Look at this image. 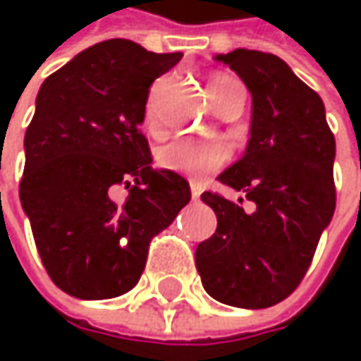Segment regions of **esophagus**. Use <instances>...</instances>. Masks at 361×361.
Here are the masks:
<instances>
[{
  "label": "esophagus",
  "instance_id": "esophagus-1",
  "mask_svg": "<svg viewBox=\"0 0 361 361\" xmlns=\"http://www.w3.org/2000/svg\"><path fill=\"white\" fill-rule=\"evenodd\" d=\"M190 192H192V198H194V200H198V198H200V194H202V188H200L198 183H190Z\"/></svg>",
  "mask_w": 361,
  "mask_h": 361
}]
</instances>
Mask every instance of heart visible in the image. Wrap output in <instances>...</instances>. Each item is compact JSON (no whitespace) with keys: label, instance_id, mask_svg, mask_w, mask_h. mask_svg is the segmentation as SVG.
Instances as JSON below:
<instances>
[{"label":"heart","instance_id":"heart-1","mask_svg":"<svg viewBox=\"0 0 361 361\" xmlns=\"http://www.w3.org/2000/svg\"><path fill=\"white\" fill-rule=\"evenodd\" d=\"M209 87V96L211 100L234 90V87H243V83L226 73H217L209 79L207 83ZM154 114L152 102L148 104L146 116L148 121ZM230 159L228 148L221 142H213V140H190V137H178L167 142L165 146L159 148L157 152V163L159 167L185 176L190 180H202L215 171H219Z\"/></svg>","mask_w":361,"mask_h":361}]
</instances>
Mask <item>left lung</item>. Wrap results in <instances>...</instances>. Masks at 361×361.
<instances>
[{
	"label": "left lung",
	"mask_w": 361,
	"mask_h": 361,
	"mask_svg": "<svg viewBox=\"0 0 361 361\" xmlns=\"http://www.w3.org/2000/svg\"><path fill=\"white\" fill-rule=\"evenodd\" d=\"M252 96L247 154L219 176L247 194L252 211L217 192L202 200L217 215L215 234L196 249L204 290L234 307L263 310L284 301L305 278L330 224L334 135L322 98L284 60L257 49L217 56Z\"/></svg>",
	"instance_id": "1"
}]
</instances>
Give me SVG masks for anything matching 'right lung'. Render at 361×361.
<instances>
[{
	"mask_svg": "<svg viewBox=\"0 0 361 361\" xmlns=\"http://www.w3.org/2000/svg\"><path fill=\"white\" fill-rule=\"evenodd\" d=\"M180 60V51L109 39L49 75L37 94L18 192L41 263L71 297L131 290L152 238L190 202L181 176L152 171L140 129L150 85ZM121 185L130 194L116 205L111 192Z\"/></svg>",
	"mask_w": 361,
	"mask_h": 361,
	"instance_id": "right-lung-1",
	"label": "right lung"
}]
</instances>
